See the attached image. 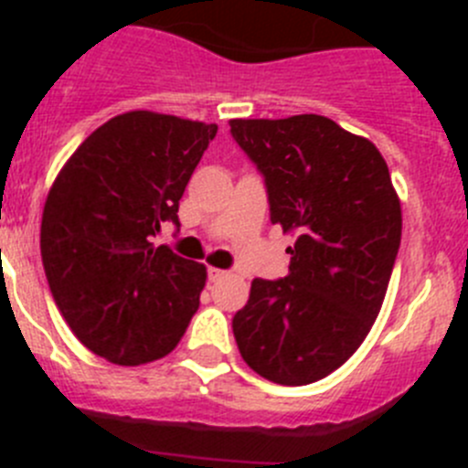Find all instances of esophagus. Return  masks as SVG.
Wrapping results in <instances>:
<instances>
[{"instance_id": "obj_1", "label": "esophagus", "mask_w": 468, "mask_h": 468, "mask_svg": "<svg viewBox=\"0 0 468 468\" xmlns=\"http://www.w3.org/2000/svg\"><path fill=\"white\" fill-rule=\"evenodd\" d=\"M227 271L225 270H218V267H208V281H220L225 279Z\"/></svg>"}]
</instances>
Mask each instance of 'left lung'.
Here are the masks:
<instances>
[{"label": "left lung", "instance_id": "left-lung-1", "mask_svg": "<svg viewBox=\"0 0 468 468\" xmlns=\"http://www.w3.org/2000/svg\"><path fill=\"white\" fill-rule=\"evenodd\" d=\"M264 177L270 220L295 234L283 279H255L231 318L243 361L270 382L324 379L361 346L400 246V201L370 140L328 117L231 119Z\"/></svg>", "mask_w": 468, "mask_h": 468}]
</instances>
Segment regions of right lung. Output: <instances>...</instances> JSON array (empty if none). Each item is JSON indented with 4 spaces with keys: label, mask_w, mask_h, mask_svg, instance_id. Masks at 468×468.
Wrapping results in <instances>:
<instances>
[{
    "label": "right lung",
    "mask_w": 468,
    "mask_h": 468,
    "mask_svg": "<svg viewBox=\"0 0 468 468\" xmlns=\"http://www.w3.org/2000/svg\"><path fill=\"white\" fill-rule=\"evenodd\" d=\"M215 123L126 112L69 156L41 218V262L58 309L98 356L140 366L176 349L206 267L152 239L177 208Z\"/></svg>",
    "instance_id": "add662e5"
}]
</instances>
